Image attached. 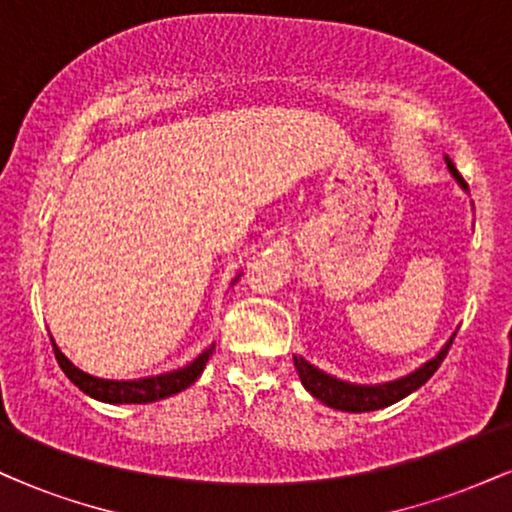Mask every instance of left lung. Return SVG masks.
<instances>
[{
    "mask_svg": "<svg viewBox=\"0 0 512 512\" xmlns=\"http://www.w3.org/2000/svg\"><path fill=\"white\" fill-rule=\"evenodd\" d=\"M448 168H450V173L457 178V182H460L464 190H467V182H464V178L457 173V168L452 166L450 161H448ZM450 344H452V339H450ZM450 344L445 346V349L440 351L433 361H428L424 368L416 370V373L397 380V383L375 385V387L339 383L337 378H330V375H325L322 370L313 368L308 361H303V358H298V356H293V363H296L298 375H301V383L305 385V390H308L310 395L317 397L322 404H327V407H332V409L354 411V414H358V411H375V409L390 407V404L399 402L402 397L411 395L416 387L424 385L426 380L436 373L440 363H443V358L448 356Z\"/></svg>",
    "mask_w": 512,
    "mask_h": 512,
    "instance_id": "left-lung-1",
    "label": "left lung"
}]
</instances>
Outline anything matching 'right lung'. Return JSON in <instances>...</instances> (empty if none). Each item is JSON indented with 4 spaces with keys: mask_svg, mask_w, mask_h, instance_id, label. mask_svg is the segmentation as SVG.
I'll list each match as a JSON object with an SVG mask.
<instances>
[{
    "mask_svg": "<svg viewBox=\"0 0 512 512\" xmlns=\"http://www.w3.org/2000/svg\"><path fill=\"white\" fill-rule=\"evenodd\" d=\"M52 349H55V358L57 363H60V368L64 370V375H67L79 390H84L86 395L110 404H146V402H156V399L175 395V392L185 390V387L195 383L199 375H202L204 366H207L214 346L204 351V354L199 356L197 361H192L187 368L175 370V373H168V375H158V378L132 380V383H115V380L93 378V375H88L84 370L76 368L74 363L69 361L60 349H57L55 342H52Z\"/></svg>",
    "mask_w": 512,
    "mask_h": 512,
    "instance_id": "add662e5",
    "label": "right lung"
}]
</instances>
